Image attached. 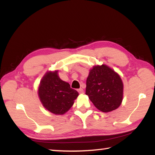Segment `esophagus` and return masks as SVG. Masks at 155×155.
<instances>
[{"mask_svg": "<svg viewBox=\"0 0 155 155\" xmlns=\"http://www.w3.org/2000/svg\"><path fill=\"white\" fill-rule=\"evenodd\" d=\"M78 91V93H79L80 94H82V93H83V92H84V90L83 89V88H78V89L77 90Z\"/></svg>", "mask_w": 155, "mask_h": 155, "instance_id": "34e87169", "label": "esophagus"}]
</instances>
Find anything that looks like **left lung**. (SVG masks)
I'll use <instances>...</instances> for the list:
<instances>
[{
    "label": "left lung",
    "mask_w": 155,
    "mask_h": 155,
    "mask_svg": "<svg viewBox=\"0 0 155 155\" xmlns=\"http://www.w3.org/2000/svg\"><path fill=\"white\" fill-rule=\"evenodd\" d=\"M86 94L95 107L103 113L117 109L123 98L120 75L106 64L94 66L87 79Z\"/></svg>",
    "instance_id": "1"
}]
</instances>
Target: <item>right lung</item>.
I'll return each instance as SVG.
<instances>
[{
	"label": "right lung",
	"instance_id": "add662e5",
	"mask_svg": "<svg viewBox=\"0 0 155 155\" xmlns=\"http://www.w3.org/2000/svg\"><path fill=\"white\" fill-rule=\"evenodd\" d=\"M38 94L43 107L54 114H64L74 104L78 93L61 80L58 71H48L42 78Z\"/></svg>",
	"mask_w": 155,
	"mask_h": 155
}]
</instances>
